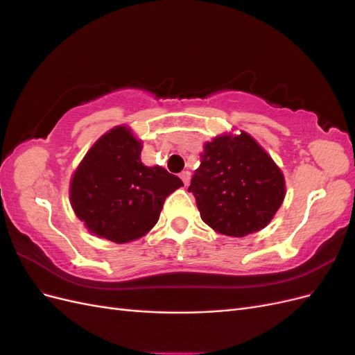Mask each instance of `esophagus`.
Masks as SVG:
<instances>
[{
	"instance_id": "34e87169",
	"label": "esophagus",
	"mask_w": 355,
	"mask_h": 355,
	"mask_svg": "<svg viewBox=\"0 0 355 355\" xmlns=\"http://www.w3.org/2000/svg\"><path fill=\"white\" fill-rule=\"evenodd\" d=\"M180 179L184 180L185 185H188L189 180H191V173H189V171H188V170H187V171H182V173H180Z\"/></svg>"
}]
</instances>
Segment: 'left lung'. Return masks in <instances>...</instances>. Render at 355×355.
Segmentation results:
<instances>
[{
	"label": "left lung",
	"mask_w": 355,
	"mask_h": 355,
	"mask_svg": "<svg viewBox=\"0 0 355 355\" xmlns=\"http://www.w3.org/2000/svg\"><path fill=\"white\" fill-rule=\"evenodd\" d=\"M188 191L211 230L240 239L272 220L286 197V180L271 155L241 130L204 144Z\"/></svg>",
	"instance_id": "left-lung-1"
}]
</instances>
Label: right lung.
<instances>
[{
    "label": "right lung",
    "instance_id": "add662e5",
    "mask_svg": "<svg viewBox=\"0 0 355 355\" xmlns=\"http://www.w3.org/2000/svg\"><path fill=\"white\" fill-rule=\"evenodd\" d=\"M142 141L128 125L102 135L75 168L69 185L73 213L93 235L123 244L158 222L166 198L184 187L178 176L141 159Z\"/></svg>",
    "mask_w": 355,
    "mask_h": 355
}]
</instances>
